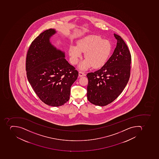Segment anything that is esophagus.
<instances>
[{
  "mask_svg": "<svg viewBox=\"0 0 159 159\" xmlns=\"http://www.w3.org/2000/svg\"><path fill=\"white\" fill-rule=\"evenodd\" d=\"M79 75L80 77H81V76H85V74L83 71H79Z\"/></svg>",
  "mask_w": 159,
  "mask_h": 159,
  "instance_id": "esophagus-1",
  "label": "esophagus"
}]
</instances>
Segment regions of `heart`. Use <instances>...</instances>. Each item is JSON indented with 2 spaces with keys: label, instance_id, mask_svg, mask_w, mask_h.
<instances>
[{
  "label": "heart",
  "instance_id": "b5f03b06",
  "mask_svg": "<svg viewBox=\"0 0 159 159\" xmlns=\"http://www.w3.org/2000/svg\"><path fill=\"white\" fill-rule=\"evenodd\" d=\"M112 46L109 41L103 40L98 36H89L80 40L77 46H71L69 49L70 61L73 65L78 63L85 52L86 58L79 66L82 70H87L93 66L99 68L105 65L111 52Z\"/></svg>",
  "mask_w": 159,
  "mask_h": 159
}]
</instances>
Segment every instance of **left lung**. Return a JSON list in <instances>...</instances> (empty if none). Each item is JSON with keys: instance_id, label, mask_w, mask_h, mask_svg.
I'll return each instance as SVG.
<instances>
[{"instance_id": "8db88e82", "label": "left lung", "mask_w": 159, "mask_h": 159, "mask_svg": "<svg viewBox=\"0 0 159 159\" xmlns=\"http://www.w3.org/2000/svg\"><path fill=\"white\" fill-rule=\"evenodd\" d=\"M116 47L105 65L98 70L87 74V97L94 105L103 107L115 100L129 81L131 56L120 36L114 34Z\"/></svg>"}]
</instances>
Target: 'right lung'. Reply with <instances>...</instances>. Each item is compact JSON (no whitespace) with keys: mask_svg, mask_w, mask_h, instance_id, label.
<instances>
[{"mask_svg":"<svg viewBox=\"0 0 159 159\" xmlns=\"http://www.w3.org/2000/svg\"><path fill=\"white\" fill-rule=\"evenodd\" d=\"M55 33V29L46 30L32 42L26 70L28 80L39 98L47 105L58 107L69 100L70 87L79 73L66 60L65 52L50 42Z\"/></svg>","mask_w":159,"mask_h":159,"instance_id":"add662e5","label":"right lung"}]
</instances>
